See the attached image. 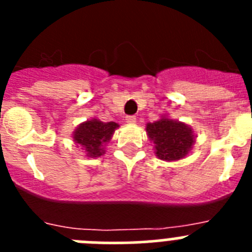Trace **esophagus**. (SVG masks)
Here are the masks:
<instances>
[{
	"instance_id": "1",
	"label": "esophagus",
	"mask_w": 252,
	"mask_h": 252,
	"mask_svg": "<svg viewBox=\"0 0 252 252\" xmlns=\"http://www.w3.org/2000/svg\"><path fill=\"white\" fill-rule=\"evenodd\" d=\"M126 122L130 125H133L136 122V117H135V116H127V117H126Z\"/></svg>"
}]
</instances>
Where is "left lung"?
Here are the masks:
<instances>
[{"mask_svg": "<svg viewBox=\"0 0 252 252\" xmlns=\"http://www.w3.org/2000/svg\"><path fill=\"white\" fill-rule=\"evenodd\" d=\"M146 133L154 144V153L164 161L182 160L193 149L195 133L188 124L162 115L159 120L146 124Z\"/></svg>", "mask_w": 252, "mask_h": 252, "instance_id": "1", "label": "left lung"}]
</instances>
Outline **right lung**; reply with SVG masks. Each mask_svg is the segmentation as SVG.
I'll use <instances>...</instances> for the list:
<instances>
[{
	"label": "right lung",
	"instance_id": "right-lung-1",
	"mask_svg": "<svg viewBox=\"0 0 252 252\" xmlns=\"http://www.w3.org/2000/svg\"><path fill=\"white\" fill-rule=\"evenodd\" d=\"M119 127L116 122H102L97 117H93L78 125L73 131V141L78 148L81 146L87 158L95 159L106 153L107 144Z\"/></svg>",
	"mask_w": 252,
	"mask_h": 252
}]
</instances>
